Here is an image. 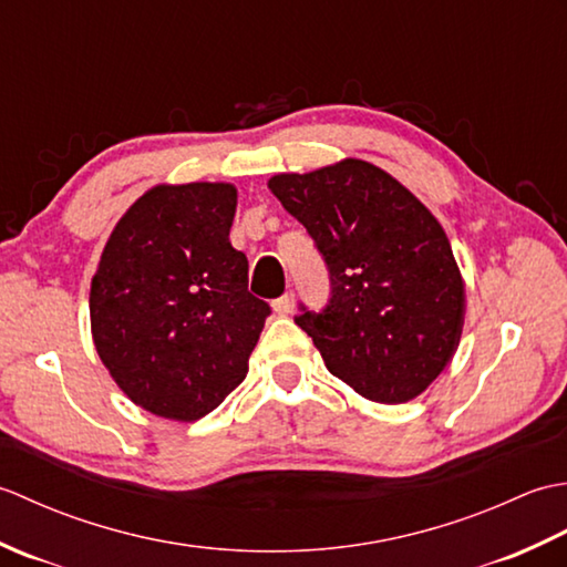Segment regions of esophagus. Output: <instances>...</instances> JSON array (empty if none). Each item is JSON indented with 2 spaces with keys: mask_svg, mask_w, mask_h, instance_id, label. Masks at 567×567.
Returning <instances> with one entry per match:
<instances>
[{
  "mask_svg": "<svg viewBox=\"0 0 567 567\" xmlns=\"http://www.w3.org/2000/svg\"><path fill=\"white\" fill-rule=\"evenodd\" d=\"M272 309H275V315H280V317L292 315V309H295V295L287 292V295H282L280 299H275Z\"/></svg>",
  "mask_w": 567,
  "mask_h": 567,
  "instance_id": "obj_1",
  "label": "esophagus"
}]
</instances>
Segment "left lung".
<instances>
[{"label": "left lung", "mask_w": 567, "mask_h": 567, "mask_svg": "<svg viewBox=\"0 0 567 567\" xmlns=\"http://www.w3.org/2000/svg\"><path fill=\"white\" fill-rule=\"evenodd\" d=\"M331 275L323 315L297 317L331 375L380 404L416 400L451 363L465 282L439 224L382 167L360 158L268 179Z\"/></svg>", "instance_id": "left-lung-1"}]
</instances>
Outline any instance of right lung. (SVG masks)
<instances>
[{"mask_svg": "<svg viewBox=\"0 0 567 567\" xmlns=\"http://www.w3.org/2000/svg\"><path fill=\"white\" fill-rule=\"evenodd\" d=\"M231 183L155 185L131 204L90 287L97 355L131 402L197 421L244 382L270 307L228 240Z\"/></svg>", "mask_w": 567, "mask_h": 567, "instance_id": "obj_1", "label": "right lung"}]
</instances>
